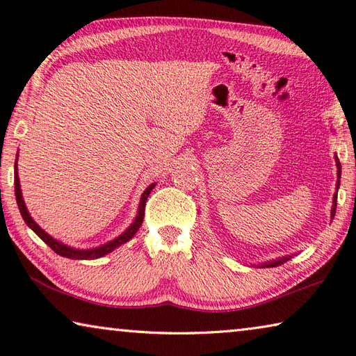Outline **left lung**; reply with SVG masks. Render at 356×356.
<instances>
[{
	"label": "left lung",
	"instance_id": "obj_1",
	"mask_svg": "<svg viewBox=\"0 0 356 356\" xmlns=\"http://www.w3.org/2000/svg\"><path fill=\"white\" fill-rule=\"evenodd\" d=\"M335 163H337V177H338V180H337V193L334 194V205H332V209H330V217L334 218V216H335V209H337V195H338V188H339V179H341V163H339V159H338V156L335 154ZM292 255H295V254H292ZM292 255H284V257H280V259H275V260H270V261H266V263H260V264H257V266L259 268H275V266H280V264H283V263H286L287 260H291L292 259Z\"/></svg>",
	"mask_w": 356,
	"mask_h": 356
}]
</instances>
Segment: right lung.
I'll return each instance as SVG.
<instances>
[{
    "mask_svg": "<svg viewBox=\"0 0 356 356\" xmlns=\"http://www.w3.org/2000/svg\"><path fill=\"white\" fill-rule=\"evenodd\" d=\"M17 162H18V154H17V159H15V195H17V203H18L19 213H21L22 218H24L26 225L36 234L38 237H40L44 241L45 245H49L58 255L67 257V259H72V260H95V259H101V257L113 252L116 248H119L120 245H124V243H127L128 240L133 238L134 234L139 231L140 225L143 222V216H145V203H147L148 195L151 194V191H153V188L156 186V184H151L147 188V190L143 191L142 197H140V202H139L138 214H136L133 223L128 226V228L122 234H120V236H118L116 238L107 241V243H104L101 246H96V248H92V249H78V248H72L69 245H65V243H63V241H59L56 238H53L50 234L45 232L41 228V226L33 220L32 216H30L29 209H27L26 203H24V199H22L19 177H18V163Z\"/></svg>",
    "mask_w": 356,
    "mask_h": 356,
    "instance_id": "obj_1",
    "label": "right lung"
}]
</instances>
